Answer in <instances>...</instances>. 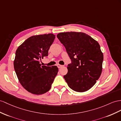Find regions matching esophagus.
<instances>
[{"label": "esophagus", "instance_id": "obj_1", "mask_svg": "<svg viewBox=\"0 0 121 121\" xmlns=\"http://www.w3.org/2000/svg\"><path fill=\"white\" fill-rule=\"evenodd\" d=\"M57 65V66H58L59 69H60V68H61V67L63 66V65H60V64H58Z\"/></svg>", "mask_w": 121, "mask_h": 121}]
</instances>
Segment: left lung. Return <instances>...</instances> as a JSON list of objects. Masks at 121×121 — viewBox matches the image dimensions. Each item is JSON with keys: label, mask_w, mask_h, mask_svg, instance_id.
<instances>
[{"label": "left lung", "mask_w": 121, "mask_h": 121, "mask_svg": "<svg viewBox=\"0 0 121 121\" xmlns=\"http://www.w3.org/2000/svg\"><path fill=\"white\" fill-rule=\"evenodd\" d=\"M57 38L65 46L72 63L64 78L69 87L77 92L91 89L102 71L103 54L99 43L82 32L59 33Z\"/></svg>", "instance_id": "obj_1"}]
</instances>
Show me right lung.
Returning a JSON list of instances; mask_svg holds the SVG:
<instances>
[{
    "mask_svg": "<svg viewBox=\"0 0 121 121\" xmlns=\"http://www.w3.org/2000/svg\"><path fill=\"white\" fill-rule=\"evenodd\" d=\"M55 35L43 34L30 37L15 53L14 67L17 78L24 88L31 94L42 95L51 89L58 72L57 66H41V59L48 56Z\"/></svg>",
    "mask_w": 121,
    "mask_h": 121,
    "instance_id": "1",
    "label": "right lung"
}]
</instances>
